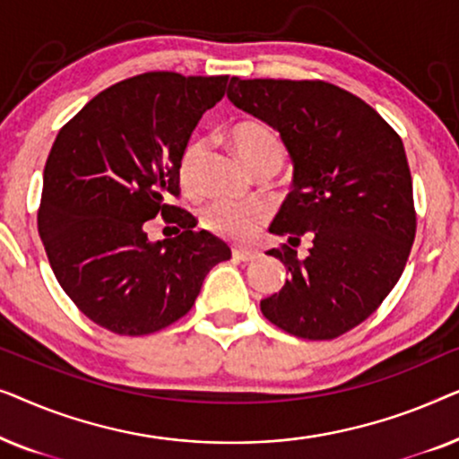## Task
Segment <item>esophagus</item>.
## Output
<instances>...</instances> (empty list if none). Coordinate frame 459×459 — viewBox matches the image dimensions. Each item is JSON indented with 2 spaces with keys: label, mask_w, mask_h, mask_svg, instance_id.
Returning <instances> with one entry per match:
<instances>
[{
  "label": "esophagus",
  "mask_w": 459,
  "mask_h": 459,
  "mask_svg": "<svg viewBox=\"0 0 459 459\" xmlns=\"http://www.w3.org/2000/svg\"><path fill=\"white\" fill-rule=\"evenodd\" d=\"M231 256H234V261L238 263H253L259 259V253H255V250H247V248H234L231 250Z\"/></svg>",
  "instance_id": "esophagus-1"
}]
</instances>
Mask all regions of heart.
<instances>
[{
    "instance_id": "obj_1",
    "label": "heart",
    "mask_w": 459,
    "mask_h": 459,
    "mask_svg": "<svg viewBox=\"0 0 459 459\" xmlns=\"http://www.w3.org/2000/svg\"><path fill=\"white\" fill-rule=\"evenodd\" d=\"M230 140L236 152L247 162L253 173H275L281 167L286 156V146L281 137L272 127L259 121H240L231 125ZM203 156V143L190 142L179 159V179L184 187L194 186L196 169ZM267 221L265 209L256 204L230 203V200H215L206 204L203 211V225L211 234L231 242H247Z\"/></svg>"
}]
</instances>
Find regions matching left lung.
<instances>
[{
  "mask_svg": "<svg viewBox=\"0 0 459 459\" xmlns=\"http://www.w3.org/2000/svg\"><path fill=\"white\" fill-rule=\"evenodd\" d=\"M228 98L280 131L292 192L269 231L290 278L261 300L269 322L305 341H332L372 316L403 273L416 238L411 173L397 131L328 81L231 77ZM312 240L299 260L294 247Z\"/></svg>",
  "mask_w": 459,
  "mask_h": 459,
  "instance_id": "8db88e82",
  "label": "left lung"
}]
</instances>
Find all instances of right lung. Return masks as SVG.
Segmentation results:
<instances>
[{"instance_id": "obj_1", "label": "right lung", "mask_w": 459, "mask_h": 459, "mask_svg": "<svg viewBox=\"0 0 459 459\" xmlns=\"http://www.w3.org/2000/svg\"><path fill=\"white\" fill-rule=\"evenodd\" d=\"M228 74L152 71L91 98L58 131L43 169L37 228L49 265L77 309L121 336L159 332L192 309L231 250L181 206L179 159L200 117L225 96ZM160 214L182 228L150 243Z\"/></svg>"}]
</instances>
